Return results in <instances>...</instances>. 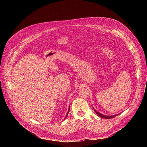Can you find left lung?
I'll return each instance as SVG.
<instances>
[{
    "label": "left lung",
    "mask_w": 147,
    "mask_h": 147,
    "mask_svg": "<svg viewBox=\"0 0 147 147\" xmlns=\"http://www.w3.org/2000/svg\"><path fill=\"white\" fill-rule=\"evenodd\" d=\"M93 109H94L95 113H96L98 115H99L100 117H102V118H105V119H110V118H114V117H115L117 116L118 115H119V114H116V115H103V114H102L98 113L97 111H96V110L94 109V107H93Z\"/></svg>",
    "instance_id": "left-lung-1"
}]
</instances>
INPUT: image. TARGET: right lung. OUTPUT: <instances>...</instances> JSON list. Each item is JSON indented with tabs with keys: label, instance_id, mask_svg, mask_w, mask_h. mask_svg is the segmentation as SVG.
<instances>
[{
	"label": "right lung",
	"instance_id": "obj_1",
	"mask_svg": "<svg viewBox=\"0 0 147 147\" xmlns=\"http://www.w3.org/2000/svg\"><path fill=\"white\" fill-rule=\"evenodd\" d=\"M69 108H70V107H69V108H68V110L67 114V115H65V118H64V119H65L67 118V115H68V113H69Z\"/></svg>",
	"mask_w": 147,
	"mask_h": 147
}]
</instances>
